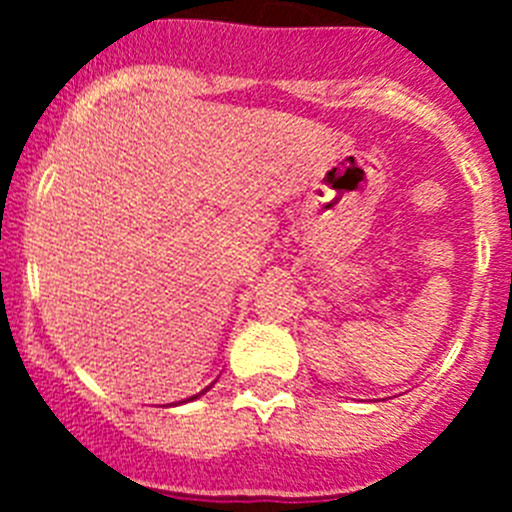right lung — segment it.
Returning a JSON list of instances; mask_svg holds the SVG:
<instances>
[{
    "label": "right lung",
    "instance_id": "add662e5",
    "mask_svg": "<svg viewBox=\"0 0 512 512\" xmlns=\"http://www.w3.org/2000/svg\"><path fill=\"white\" fill-rule=\"evenodd\" d=\"M207 390H210V387H205V390H202V392H207ZM202 392H200V395H202ZM200 395H194V397H200Z\"/></svg>",
    "mask_w": 512,
    "mask_h": 512
}]
</instances>
